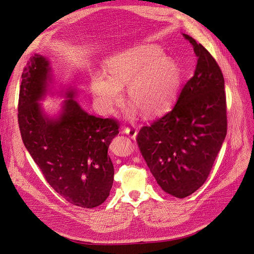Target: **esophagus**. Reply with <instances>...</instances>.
I'll list each match as a JSON object with an SVG mask.
<instances>
[{
	"mask_svg": "<svg viewBox=\"0 0 254 254\" xmlns=\"http://www.w3.org/2000/svg\"><path fill=\"white\" fill-rule=\"evenodd\" d=\"M124 132L126 134H128L131 138H135L137 135V129L135 128V126H129V127H125L124 128Z\"/></svg>",
	"mask_w": 254,
	"mask_h": 254,
	"instance_id": "1",
	"label": "esophagus"
}]
</instances>
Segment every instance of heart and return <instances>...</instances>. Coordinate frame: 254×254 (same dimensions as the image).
<instances>
[{"label": "heart", "mask_w": 254, "mask_h": 254, "mask_svg": "<svg viewBox=\"0 0 254 254\" xmlns=\"http://www.w3.org/2000/svg\"><path fill=\"white\" fill-rule=\"evenodd\" d=\"M106 72H95L90 78L97 105L105 115L122 102V88L127 86L129 102L146 117L158 116L174 103L181 84L178 64L154 45L136 46L113 55L107 60Z\"/></svg>", "instance_id": "1"}]
</instances>
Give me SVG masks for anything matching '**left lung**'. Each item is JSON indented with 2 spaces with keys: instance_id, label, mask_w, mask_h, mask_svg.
<instances>
[{
  "instance_id": "left-lung-1",
  "label": "left lung",
  "mask_w": 254,
  "mask_h": 254,
  "mask_svg": "<svg viewBox=\"0 0 254 254\" xmlns=\"http://www.w3.org/2000/svg\"><path fill=\"white\" fill-rule=\"evenodd\" d=\"M198 63L168 114L143 126L138 149L157 184L185 198L206 181L227 133L226 94L222 70L208 51L188 34Z\"/></svg>"
}]
</instances>
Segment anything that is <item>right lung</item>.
Returning <instances> with one entry per match:
<instances>
[{
  "mask_svg": "<svg viewBox=\"0 0 254 254\" xmlns=\"http://www.w3.org/2000/svg\"><path fill=\"white\" fill-rule=\"evenodd\" d=\"M48 60L34 55L24 68L17 121L23 143L48 184L69 203L93 208L103 203L114 184L107 151L119 121L88 115L68 92L57 119L47 118L37 101L47 93Z\"/></svg>",
  "mask_w": 254,
  "mask_h": 254,
  "instance_id": "obj_1",
  "label": "right lung"
}]
</instances>
